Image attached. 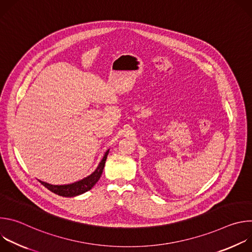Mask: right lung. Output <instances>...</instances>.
Masks as SVG:
<instances>
[{"label": "right lung", "mask_w": 252, "mask_h": 252, "mask_svg": "<svg viewBox=\"0 0 252 252\" xmlns=\"http://www.w3.org/2000/svg\"><path fill=\"white\" fill-rule=\"evenodd\" d=\"M110 150H107L102 158V159L100 160L99 164L97 165V167L95 168V170L90 174L89 176L81 179L79 182H76L74 184H69V185H63V186H55V185H50L48 183L39 181L45 188H47L49 190H51L52 192L61 195V196H64V197H73V196H77L80 194H83L85 192H87L88 190L92 189V188L98 182V179L102 173L103 167H104V163L107 158V155H109Z\"/></svg>", "instance_id": "right-lung-1"}]
</instances>
